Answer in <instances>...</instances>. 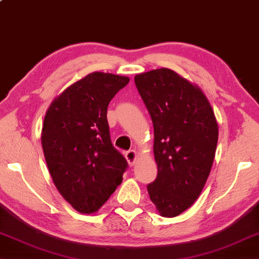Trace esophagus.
Segmentation results:
<instances>
[{"label": "esophagus", "instance_id": "obj_1", "mask_svg": "<svg viewBox=\"0 0 259 259\" xmlns=\"http://www.w3.org/2000/svg\"><path fill=\"white\" fill-rule=\"evenodd\" d=\"M136 157H138V154H136V152H135L134 150H130V151H127V152L125 153V158H126V160H127V162H128V164L131 165V167H132V165H134Z\"/></svg>", "mask_w": 259, "mask_h": 259}]
</instances>
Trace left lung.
<instances>
[{
  "instance_id": "obj_1",
  "label": "left lung",
  "mask_w": 259,
  "mask_h": 259,
  "mask_svg": "<svg viewBox=\"0 0 259 259\" xmlns=\"http://www.w3.org/2000/svg\"><path fill=\"white\" fill-rule=\"evenodd\" d=\"M154 128L158 176L148 185L160 215L174 218L196 201L211 171L219 128L211 105L197 85L169 69L135 75Z\"/></svg>"
}]
</instances>
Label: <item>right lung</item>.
Here are the masks:
<instances>
[{
  "mask_svg": "<svg viewBox=\"0 0 259 259\" xmlns=\"http://www.w3.org/2000/svg\"><path fill=\"white\" fill-rule=\"evenodd\" d=\"M128 82L127 76L90 73L56 97L44 119L41 145L52 179L80 213L98 211L127 169L111 143L107 108Z\"/></svg>",
  "mask_w": 259,
  "mask_h": 259,
  "instance_id": "1",
  "label": "right lung"
}]
</instances>
